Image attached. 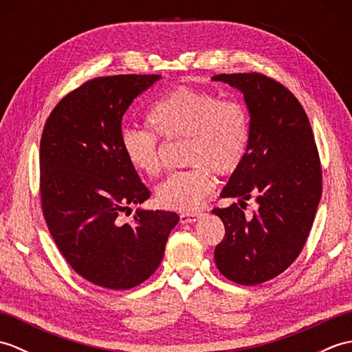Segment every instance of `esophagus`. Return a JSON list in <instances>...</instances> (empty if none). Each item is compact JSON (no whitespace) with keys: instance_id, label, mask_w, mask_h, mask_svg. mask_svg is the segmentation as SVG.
<instances>
[{"instance_id":"34e87169","label":"esophagus","mask_w":352,"mask_h":352,"mask_svg":"<svg viewBox=\"0 0 352 352\" xmlns=\"http://www.w3.org/2000/svg\"><path fill=\"white\" fill-rule=\"evenodd\" d=\"M201 216H203V213L201 212H186V213H182L180 214V221H182V223H192V222H195V221H198Z\"/></svg>"}]
</instances>
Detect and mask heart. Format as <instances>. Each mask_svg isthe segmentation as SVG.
Listing matches in <instances>:
<instances>
[{
	"instance_id": "heart-1",
	"label": "heart",
	"mask_w": 352,
	"mask_h": 352,
	"mask_svg": "<svg viewBox=\"0 0 352 352\" xmlns=\"http://www.w3.org/2000/svg\"><path fill=\"white\" fill-rule=\"evenodd\" d=\"M153 130L124 126L121 145L126 160L140 174L155 177L162 169L163 139H184V163L189 169L170 174L155 197L169 210L190 212L214 189L210 169L230 174L242 163L250 144V118L236 101L192 87H178L154 102L148 113Z\"/></svg>"
}]
</instances>
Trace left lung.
Listing matches in <instances>:
<instances>
[{"instance_id":"1","label":"left lung","mask_w":352,"mask_h":352,"mask_svg":"<svg viewBox=\"0 0 352 352\" xmlns=\"http://www.w3.org/2000/svg\"><path fill=\"white\" fill-rule=\"evenodd\" d=\"M243 94L250 113V144L222 198L241 206L256 197L258 210L245 218L236 204L214 208L226 227L216 246L219 272L243 286L265 283L286 271L307 241L322 195V170L313 131L294 94L261 74H219Z\"/></svg>"}]
</instances>
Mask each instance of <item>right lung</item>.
<instances>
[{"label": "right lung", "mask_w": 352, "mask_h": 352, "mask_svg": "<svg viewBox=\"0 0 352 352\" xmlns=\"http://www.w3.org/2000/svg\"><path fill=\"white\" fill-rule=\"evenodd\" d=\"M160 76H111L87 81L51 111L41 139L42 210L58 251L96 286L125 290L162 263L174 212L138 208L149 190L121 145L122 116Z\"/></svg>", "instance_id": "right-lung-1"}]
</instances>
